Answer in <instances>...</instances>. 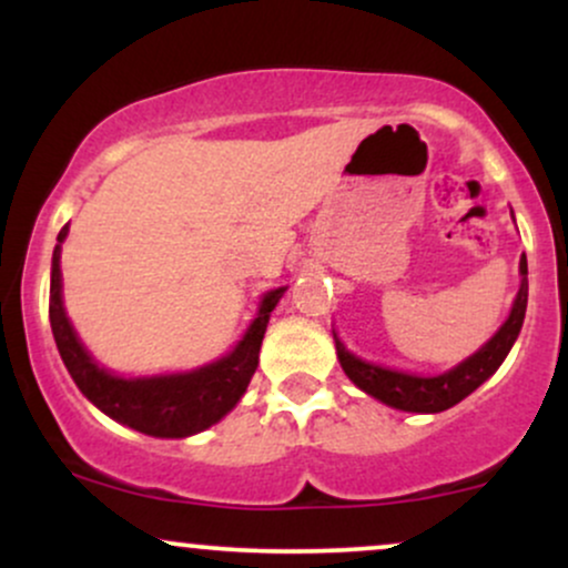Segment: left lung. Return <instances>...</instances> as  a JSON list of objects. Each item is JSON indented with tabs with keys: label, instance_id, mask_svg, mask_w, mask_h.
<instances>
[{
	"label": "left lung",
	"instance_id": "8db88e82",
	"mask_svg": "<svg viewBox=\"0 0 568 568\" xmlns=\"http://www.w3.org/2000/svg\"><path fill=\"white\" fill-rule=\"evenodd\" d=\"M526 275H529V266H526V256H520V288L513 302L510 317H507L497 334L488 338L484 347L467 357V361H462L456 368L446 371V374L414 376L403 374V371L374 366V363H366L361 361V357L352 355L334 334L336 355L344 374H347L363 393H368L371 397H376V400L387 403V406L393 408L410 410V414H438V410L456 406V403L475 393V389L501 366L507 352L513 349L526 317V302H529V280H526Z\"/></svg>",
	"mask_w": 568,
	"mask_h": 568
}]
</instances>
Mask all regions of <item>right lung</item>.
<instances>
[{
  "mask_svg": "<svg viewBox=\"0 0 568 568\" xmlns=\"http://www.w3.org/2000/svg\"><path fill=\"white\" fill-rule=\"evenodd\" d=\"M69 224L58 232V245L53 251V272H50V328H53L58 352H61L63 366L69 368L80 393L112 416L120 425L139 429L154 438H189L202 433L219 419H224L237 406L240 397L256 374L258 349L270 323V312L275 310L285 288L264 293L258 306L256 321L240 338L237 347L216 363L186 371V374L165 376H125L109 374L90 357L71 328L67 310L61 298V243L67 240Z\"/></svg>",
  "mask_w": 568,
  "mask_h": 568,
  "instance_id": "add662e5",
  "label": "right lung"
}]
</instances>
